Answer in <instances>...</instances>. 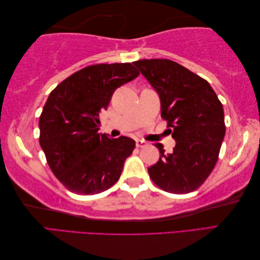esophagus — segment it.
I'll return each mask as SVG.
<instances>
[{"mask_svg": "<svg viewBox=\"0 0 260 260\" xmlns=\"http://www.w3.org/2000/svg\"><path fill=\"white\" fill-rule=\"evenodd\" d=\"M147 144V143L145 142V141H143V140H136V146L137 147H143V146H145Z\"/></svg>", "mask_w": 260, "mask_h": 260, "instance_id": "34e87169", "label": "esophagus"}]
</instances>
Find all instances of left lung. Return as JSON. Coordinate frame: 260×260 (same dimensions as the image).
I'll list each match as a JSON object with an SVG mask.
<instances>
[{"instance_id":"1","label":"left lung","mask_w":260,"mask_h":260,"mask_svg":"<svg viewBox=\"0 0 260 260\" xmlns=\"http://www.w3.org/2000/svg\"><path fill=\"white\" fill-rule=\"evenodd\" d=\"M161 101V116L175 140L172 153L156 143L159 158L147 169L162 190L184 194L197 190L218 161L225 134L222 104L207 80L168 59L133 62Z\"/></svg>"}]
</instances>
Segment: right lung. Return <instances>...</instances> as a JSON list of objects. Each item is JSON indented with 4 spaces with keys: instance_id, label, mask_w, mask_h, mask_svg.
<instances>
[{
    "instance_id": "obj_1",
    "label": "right lung",
    "mask_w": 260,
    "mask_h": 260,
    "mask_svg": "<svg viewBox=\"0 0 260 260\" xmlns=\"http://www.w3.org/2000/svg\"><path fill=\"white\" fill-rule=\"evenodd\" d=\"M139 75L128 62L89 66L49 95L39 119V141L53 174L69 191L97 194L119 179L135 141L98 133L99 115L114 91Z\"/></svg>"
}]
</instances>
